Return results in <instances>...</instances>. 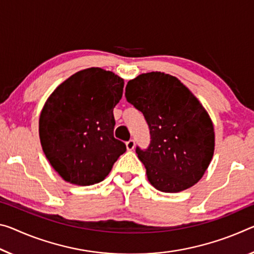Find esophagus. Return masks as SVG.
Segmentation results:
<instances>
[{
  "label": "esophagus",
  "mask_w": 254,
  "mask_h": 254,
  "mask_svg": "<svg viewBox=\"0 0 254 254\" xmlns=\"http://www.w3.org/2000/svg\"><path fill=\"white\" fill-rule=\"evenodd\" d=\"M127 150H133L134 149V146H135V142H134V140H128V141H127Z\"/></svg>",
  "instance_id": "esophagus-1"
}]
</instances>
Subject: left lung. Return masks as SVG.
Listing matches in <instances>:
<instances>
[{
	"label": "left lung",
	"mask_w": 254,
	"mask_h": 254,
	"mask_svg": "<svg viewBox=\"0 0 254 254\" xmlns=\"http://www.w3.org/2000/svg\"><path fill=\"white\" fill-rule=\"evenodd\" d=\"M126 97L149 127L148 148H135L149 182L168 193L198 183L215 148L214 127L199 100L178 78L162 72L130 80Z\"/></svg>",
	"instance_id": "obj_1"
}]
</instances>
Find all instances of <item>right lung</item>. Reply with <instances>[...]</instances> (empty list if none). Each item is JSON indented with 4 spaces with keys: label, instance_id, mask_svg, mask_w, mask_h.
I'll return each instance as SVG.
<instances>
[{
    "label": "right lung",
    "instance_id": "right-lung-1",
    "mask_svg": "<svg viewBox=\"0 0 254 254\" xmlns=\"http://www.w3.org/2000/svg\"><path fill=\"white\" fill-rule=\"evenodd\" d=\"M124 81L111 71H79L56 88L39 118V136L48 162L66 182L91 185L103 181L126 143L114 138L113 110Z\"/></svg>",
    "mask_w": 254,
    "mask_h": 254
}]
</instances>
